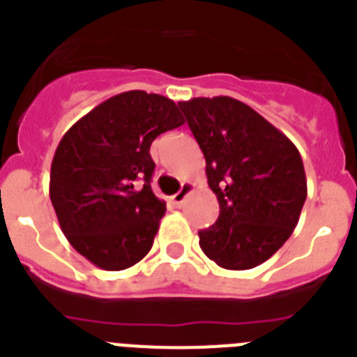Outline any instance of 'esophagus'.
I'll use <instances>...</instances> for the list:
<instances>
[{
  "label": "esophagus",
  "instance_id": "obj_1",
  "mask_svg": "<svg viewBox=\"0 0 357 357\" xmlns=\"http://www.w3.org/2000/svg\"><path fill=\"white\" fill-rule=\"evenodd\" d=\"M193 189H195V185L191 184V182H184V184H182V188H181V191H178V193L173 195V197H172L173 204H175V206H182L185 198H188L189 195L193 193Z\"/></svg>",
  "mask_w": 357,
  "mask_h": 357
}]
</instances>
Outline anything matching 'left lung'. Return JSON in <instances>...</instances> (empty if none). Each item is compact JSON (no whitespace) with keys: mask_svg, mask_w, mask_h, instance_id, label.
Returning <instances> with one entry per match:
<instances>
[{"mask_svg":"<svg viewBox=\"0 0 357 357\" xmlns=\"http://www.w3.org/2000/svg\"><path fill=\"white\" fill-rule=\"evenodd\" d=\"M206 157L220 216L198 232L200 248L225 270L270 259L291 236L307 197L295 144L247 103L229 96L178 102Z\"/></svg>","mask_w":357,"mask_h":357,"instance_id":"1","label":"left lung"}]
</instances>
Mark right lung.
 <instances>
[{
	"label": "right lung",
	"mask_w": 357,
	"mask_h": 357,
	"mask_svg": "<svg viewBox=\"0 0 357 357\" xmlns=\"http://www.w3.org/2000/svg\"><path fill=\"white\" fill-rule=\"evenodd\" d=\"M181 125L173 100L127 91L94 107L61 139L50 198L71 247L94 266L118 272L150 252L166 213L150 185V146Z\"/></svg>",
	"instance_id": "1"
}]
</instances>
